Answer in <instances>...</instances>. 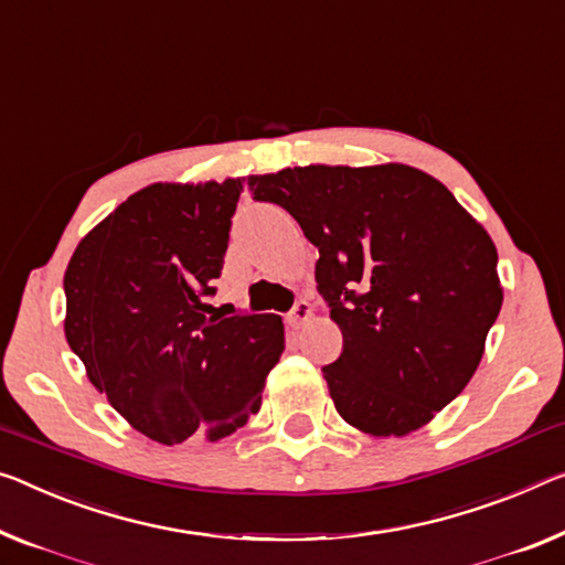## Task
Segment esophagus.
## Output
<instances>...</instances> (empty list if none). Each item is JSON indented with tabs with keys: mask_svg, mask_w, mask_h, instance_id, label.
Returning <instances> with one entry per match:
<instances>
[{
	"mask_svg": "<svg viewBox=\"0 0 565 565\" xmlns=\"http://www.w3.org/2000/svg\"><path fill=\"white\" fill-rule=\"evenodd\" d=\"M308 318H310V302L308 300H295V306L290 308L288 316H285V320H288L290 328H300Z\"/></svg>",
	"mask_w": 565,
	"mask_h": 565,
	"instance_id": "obj_1",
	"label": "esophagus"
}]
</instances>
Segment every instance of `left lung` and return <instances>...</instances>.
<instances>
[{
  "mask_svg": "<svg viewBox=\"0 0 565 565\" xmlns=\"http://www.w3.org/2000/svg\"><path fill=\"white\" fill-rule=\"evenodd\" d=\"M318 247L316 282L343 333L323 366L338 414L402 437L462 394L498 320V249L445 184L404 163L247 179Z\"/></svg>",
  "mask_w": 565,
  "mask_h": 565,
  "instance_id": "left-lung-1",
  "label": "left lung"
}]
</instances>
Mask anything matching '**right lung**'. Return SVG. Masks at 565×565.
<instances>
[{
	"label": "right lung",
	"mask_w": 565,
	"mask_h": 565,
	"mask_svg": "<svg viewBox=\"0 0 565 565\" xmlns=\"http://www.w3.org/2000/svg\"><path fill=\"white\" fill-rule=\"evenodd\" d=\"M239 192V179L146 186L67 265V343L113 409L161 445L239 429L285 349L280 316L206 306Z\"/></svg>",
	"instance_id": "add662e5"
}]
</instances>
